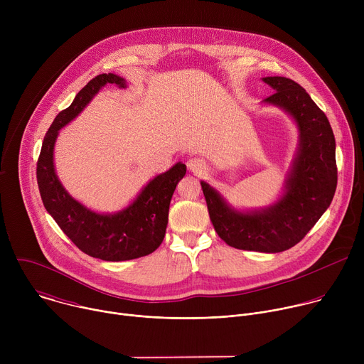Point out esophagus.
Wrapping results in <instances>:
<instances>
[{"instance_id": "1", "label": "esophagus", "mask_w": 364, "mask_h": 364, "mask_svg": "<svg viewBox=\"0 0 364 364\" xmlns=\"http://www.w3.org/2000/svg\"><path fill=\"white\" fill-rule=\"evenodd\" d=\"M187 168L194 174H201L205 170V163L200 159H188L187 160Z\"/></svg>"}]
</instances>
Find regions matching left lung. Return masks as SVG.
I'll list each match as a JSON object with an SVG mask.
<instances>
[{
	"instance_id": "left-lung-1",
	"label": "left lung",
	"mask_w": 364,
	"mask_h": 364,
	"mask_svg": "<svg viewBox=\"0 0 364 364\" xmlns=\"http://www.w3.org/2000/svg\"><path fill=\"white\" fill-rule=\"evenodd\" d=\"M262 80L275 90L264 102L288 112L299 131L284 194L267 209L237 212L205 181L201 188L215 230L229 246L277 253L302 240L328 209L337 187L336 139L326 114L304 87L281 76Z\"/></svg>"
}]
</instances>
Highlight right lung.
<instances>
[{
	"instance_id": "right-lung-1",
	"label": "right lung",
	"mask_w": 364,
	"mask_h": 364,
	"mask_svg": "<svg viewBox=\"0 0 364 364\" xmlns=\"http://www.w3.org/2000/svg\"><path fill=\"white\" fill-rule=\"evenodd\" d=\"M107 83L127 87L125 79L118 75H97L50 125L37 161V184L46 210L82 252L102 261L119 262L146 256L161 245L168 223L170 201L176 186L186 174V166L177 163L152 178L127 209L114 215L89 210L65 190L53 164L59 129L75 119Z\"/></svg>"
}]
</instances>
